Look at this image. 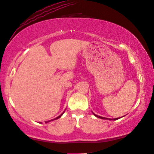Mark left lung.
Returning <instances> with one entry per match:
<instances>
[{
    "label": "left lung",
    "instance_id": "1",
    "mask_svg": "<svg viewBox=\"0 0 154 154\" xmlns=\"http://www.w3.org/2000/svg\"><path fill=\"white\" fill-rule=\"evenodd\" d=\"M93 114H94V113H93ZM94 115H95V116H96V117H97V118H101V119H105V120L109 119V120H112V119H110V118H103V117H101V116H97V115H95V114H94ZM118 120V118H114V119H113V120Z\"/></svg>",
    "mask_w": 154,
    "mask_h": 154
}]
</instances>
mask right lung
I'll list each match as a JSON object with an SVG mask.
<instances>
[{
	"label": "right lung",
	"mask_w": 154,
	"mask_h": 154,
	"mask_svg": "<svg viewBox=\"0 0 154 154\" xmlns=\"http://www.w3.org/2000/svg\"><path fill=\"white\" fill-rule=\"evenodd\" d=\"M62 115H63V113H62V114H61V115H60V116H58V117H57V118H54V119H53V120H56V119H58V118H60V117H61V116H62ZM51 120H48V121H46V122H45V123H48V122L51 121Z\"/></svg>",
	"instance_id": "right-lung-1"
}]
</instances>
